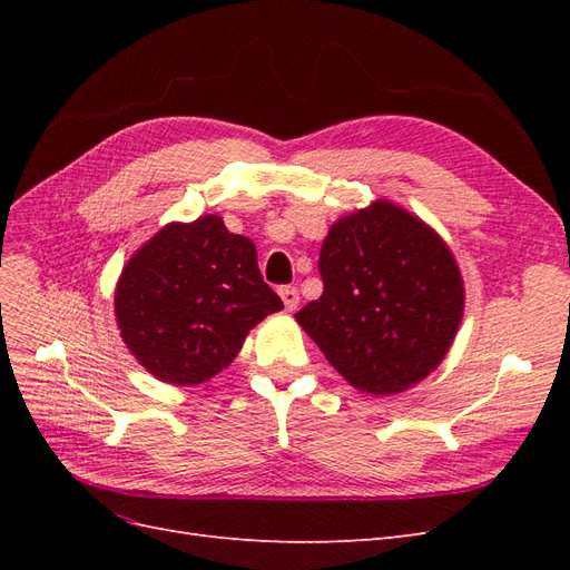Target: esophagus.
Returning <instances> with one entry per match:
<instances>
[{"label": "esophagus", "mask_w": 570, "mask_h": 570, "mask_svg": "<svg viewBox=\"0 0 570 570\" xmlns=\"http://www.w3.org/2000/svg\"><path fill=\"white\" fill-rule=\"evenodd\" d=\"M281 297H283V302H285L287 312H295V308L299 306V289H297V287H292V285L281 287Z\"/></svg>", "instance_id": "obj_1"}]
</instances>
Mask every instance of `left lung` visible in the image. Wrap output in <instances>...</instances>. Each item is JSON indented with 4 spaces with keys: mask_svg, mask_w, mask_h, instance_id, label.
Masks as SVG:
<instances>
[{
    "mask_svg": "<svg viewBox=\"0 0 570 570\" xmlns=\"http://www.w3.org/2000/svg\"><path fill=\"white\" fill-rule=\"evenodd\" d=\"M323 295L295 314L350 385L396 394L435 371L459 331L463 283L423 220L375 202L333 223L318 256Z\"/></svg>",
    "mask_w": 570,
    "mask_h": 570,
    "instance_id": "1",
    "label": "left lung"
}]
</instances>
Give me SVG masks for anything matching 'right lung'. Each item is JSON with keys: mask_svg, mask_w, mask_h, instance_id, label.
Listing matches in <instances>:
<instances>
[{"mask_svg": "<svg viewBox=\"0 0 570 570\" xmlns=\"http://www.w3.org/2000/svg\"><path fill=\"white\" fill-rule=\"evenodd\" d=\"M114 304L128 350L174 385H199L230 366L252 327L283 308L252 239L218 216L154 235L120 273Z\"/></svg>", "mask_w": 570, "mask_h": 570, "instance_id": "right-lung-1", "label": "right lung"}]
</instances>
